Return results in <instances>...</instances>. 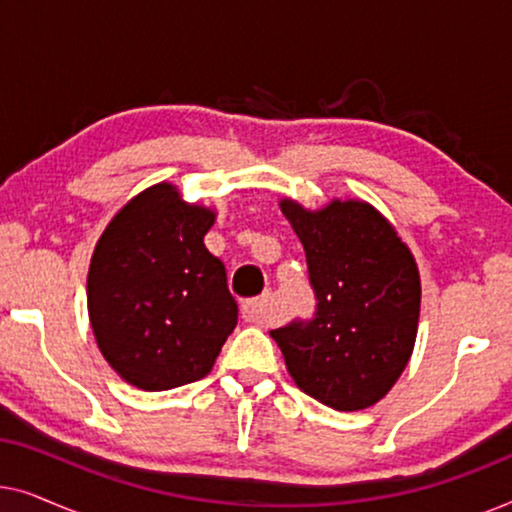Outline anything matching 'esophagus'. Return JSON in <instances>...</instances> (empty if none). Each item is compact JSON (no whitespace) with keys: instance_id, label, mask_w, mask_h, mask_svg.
Returning a JSON list of instances; mask_svg holds the SVG:
<instances>
[{"instance_id":"esophagus-1","label":"esophagus","mask_w":512,"mask_h":512,"mask_svg":"<svg viewBox=\"0 0 512 512\" xmlns=\"http://www.w3.org/2000/svg\"><path fill=\"white\" fill-rule=\"evenodd\" d=\"M270 303H272V293H265V296H261V298L247 300L242 307L244 319L251 321V324H265V321H268V314H270Z\"/></svg>"}]
</instances>
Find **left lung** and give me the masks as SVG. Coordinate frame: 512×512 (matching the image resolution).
<instances>
[{
  "label": "left lung",
  "mask_w": 512,
  "mask_h": 512,
  "mask_svg": "<svg viewBox=\"0 0 512 512\" xmlns=\"http://www.w3.org/2000/svg\"><path fill=\"white\" fill-rule=\"evenodd\" d=\"M279 209L303 242L317 312L270 331L300 391L340 412L382 401L417 340L422 282L396 228L363 200Z\"/></svg>",
  "instance_id": "left-lung-1"
}]
</instances>
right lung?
Returning a JSON list of instances; mask_svg holds the SVG:
<instances>
[{
  "label": "right lung",
  "mask_w": 512,
  "mask_h": 512,
  "mask_svg": "<svg viewBox=\"0 0 512 512\" xmlns=\"http://www.w3.org/2000/svg\"><path fill=\"white\" fill-rule=\"evenodd\" d=\"M212 207L160 181L107 223L88 268V317L111 368L142 391L202 380L237 326L226 268L205 247Z\"/></svg>",
  "instance_id": "add662e5"
}]
</instances>
